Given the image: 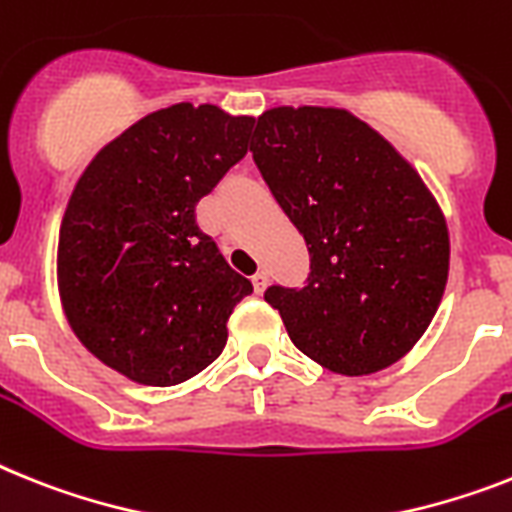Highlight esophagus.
<instances>
[{"mask_svg": "<svg viewBox=\"0 0 512 512\" xmlns=\"http://www.w3.org/2000/svg\"><path fill=\"white\" fill-rule=\"evenodd\" d=\"M252 286H255L257 294H263L265 286H268V273H265V270H257L255 276H252Z\"/></svg>", "mask_w": 512, "mask_h": 512, "instance_id": "1", "label": "esophagus"}]
</instances>
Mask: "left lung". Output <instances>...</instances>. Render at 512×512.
<instances>
[{"mask_svg":"<svg viewBox=\"0 0 512 512\" xmlns=\"http://www.w3.org/2000/svg\"><path fill=\"white\" fill-rule=\"evenodd\" d=\"M249 150L309 249L302 289L265 291L296 349L338 375L409 354L450 265L448 223L422 176L346 109H268Z\"/></svg>","mask_w":512,"mask_h":512,"instance_id":"1","label":"left lung"}]
</instances>
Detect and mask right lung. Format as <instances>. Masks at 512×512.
Instances as JSON below:
<instances>
[{"mask_svg":"<svg viewBox=\"0 0 512 512\" xmlns=\"http://www.w3.org/2000/svg\"><path fill=\"white\" fill-rule=\"evenodd\" d=\"M252 117L174 103L103 145L59 229L57 278L75 336L106 367L169 388L226 346L252 283L200 231L195 205L247 156Z\"/></svg>","mask_w":512,"mask_h":512,"instance_id":"add662e5","label":"right lung"}]
</instances>
